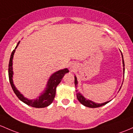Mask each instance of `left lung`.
<instances>
[{
    "instance_id": "8db88e82",
    "label": "left lung",
    "mask_w": 133,
    "mask_h": 133,
    "mask_svg": "<svg viewBox=\"0 0 133 133\" xmlns=\"http://www.w3.org/2000/svg\"><path fill=\"white\" fill-rule=\"evenodd\" d=\"M121 55H122V64H123V67H124V68H123V71H124V70H125L124 65H124V58H123V55H122V52H121ZM75 86L77 87L78 81H77V78H76V76H75ZM76 92H78L77 90H76ZM76 97H77L78 100L79 101V103H80L81 104H82L83 105H84L85 107H89V108H98V107H102V106L105 105L106 104H107L108 103H109V102L110 101H109L105 102V103H101V104L100 103H94V102L92 101H90L89 99H87L86 98H85L84 96H82V95L79 92H78V93L76 94Z\"/></svg>"
}]
</instances>
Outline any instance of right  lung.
<instances>
[{
	"mask_svg": "<svg viewBox=\"0 0 133 133\" xmlns=\"http://www.w3.org/2000/svg\"><path fill=\"white\" fill-rule=\"evenodd\" d=\"M19 43V41L18 43L15 50L12 51L10 60H9L8 74H9V82H10L11 87H12V90H13L15 94L16 95V96L18 97L19 99L22 101L24 103H25L27 105L32 107L38 108L48 107V106L52 103L53 101L55 98L56 88H57V85L59 84L60 82H61L65 74L69 72V70L67 68H65V69H61V70L57 71L55 73L53 74L49 78L45 90L42 92L41 94L38 97V98L36 99H28L27 98L25 97L17 90V89L15 87V85H14L13 81H12V75H13V71H12V59H13V56L15 52V50H16V48L18 46Z\"/></svg>",
	"mask_w": 133,
	"mask_h": 133,
	"instance_id": "1",
	"label": "right lung"
}]
</instances>
